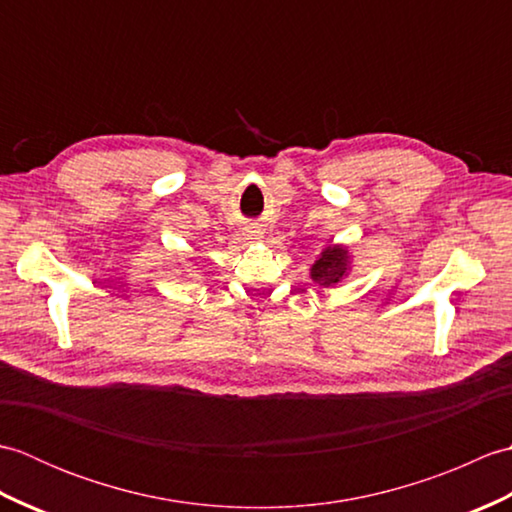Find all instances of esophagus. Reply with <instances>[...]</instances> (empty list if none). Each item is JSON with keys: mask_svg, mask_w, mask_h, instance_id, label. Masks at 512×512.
Wrapping results in <instances>:
<instances>
[{"mask_svg": "<svg viewBox=\"0 0 512 512\" xmlns=\"http://www.w3.org/2000/svg\"><path fill=\"white\" fill-rule=\"evenodd\" d=\"M255 235H257V233H253V231H250V239H257Z\"/></svg>", "mask_w": 512, "mask_h": 512, "instance_id": "obj_1", "label": "esophagus"}]
</instances>
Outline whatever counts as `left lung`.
Listing matches in <instances>:
<instances>
[{
	"label": "left lung",
	"mask_w": 512,
	"mask_h": 512,
	"mask_svg": "<svg viewBox=\"0 0 512 512\" xmlns=\"http://www.w3.org/2000/svg\"><path fill=\"white\" fill-rule=\"evenodd\" d=\"M347 273H350V253H347L345 246L339 244L325 248L310 268V277L325 288L339 284L343 277H347Z\"/></svg>",
	"instance_id": "obj_1"
}]
</instances>
